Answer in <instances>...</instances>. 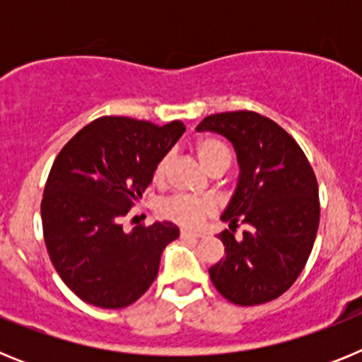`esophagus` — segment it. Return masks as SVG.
<instances>
[{
  "label": "esophagus",
  "instance_id": "1",
  "mask_svg": "<svg viewBox=\"0 0 362 362\" xmlns=\"http://www.w3.org/2000/svg\"><path fill=\"white\" fill-rule=\"evenodd\" d=\"M199 238H201L199 233L188 232V230H181V239H185V241H197Z\"/></svg>",
  "mask_w": 362,
  "mask_h": 362
}]
</instances>
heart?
I'll use <instances>...</instances> for the list:
<instances>
[{
    "label": "heart",
    "mask_w": 362,
    "mask_h": 362,
    "mask_svg": "<svg viewBox=\"0 0 362 362\" xmlns=\"http://www.w3.org/2000/svg\"><path fill=\"white\" fill-rule=\"evenodd\" d=\"M196 152L201 165L206 170H210L214 165L221 161L230 163V150L217 139H201L196 146ZM168 165H170V153H165L158 161L156 168H153L156 183L165 181ZM214 210H216V206H214L212 201L188 196H174L161 204L163 217L174 221V223H177L179 226H185V228H199L203 225V221L212 216Z\"/></svg>",
    "instance_id": "b5f03b06"
}]
</instances>
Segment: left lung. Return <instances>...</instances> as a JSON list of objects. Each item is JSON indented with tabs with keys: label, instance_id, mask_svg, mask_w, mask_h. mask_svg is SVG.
Here are the masks:
<instances>
[{
	"label": "left lung",
	"instance_id": "left-lung-1",
	"mask_svg": "<svg viewBox=\"0 0 362 362\" xmlns=\"http://www.w3.org/2000/svg\"><path fill=\"white\" fill-rule=\"evenodd\" d=\"M197 132H216L232 143L239 165L238 187L221 221L217 238L225 259L210 267L221 296L239 306L277 299L296 283L319 228V188L312 166L296 139L279 124L250 110L206 116Z\"/></svg>",
	"mask_w": 362,
	"mask_h": 362
}]
</instances>
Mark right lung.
Segmentation results:
<instances>
[{
    "label": "right lung",
    "instance_id": "right-lung-1",
    "mask_svg": "<svg viewBox=\"0 0 362 362\" xmlns=\"http://www.w3.org/2000/svg\"><path fill=\"white\" fill-rule=\"evenodd\" d=\"M185 124L105 116L57 153L41 201L50 261L79 299L117 310L136 303L158 277L165 246L179 238L170 221L124 232L121 217L143 197L153 168Z\"/></svg>",
    "mask_w": 362,
    "mask_h": 362
}]
</instances>
